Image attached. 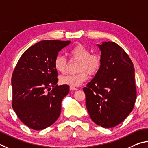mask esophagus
<instances>
[{"label":"esophagus","instance_id":"obj_1","mask_svg":"<svg viewBox=\"0 0 148 148\" xmlns=\"http://www.w3.org/2000/svg\"><path fill=\"white\" fill-rule=\"evenodd\" d=\"M69 88H70V90H72V91H73V90H77V88H75V87H73V86H70Z\"/></svg>","mask_w":148,"mask_h":148}]
</instances>
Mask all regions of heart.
I'll use <instances>...</instances> for the list:
<instances>
[{"instance_id":"obj_1","label":"heart","mask_w":148,"mask_h":148,"mask_svg":"<svg viewBox=\"0 0 148 148\" xmlns=\"http://www.w3.org/2000/svg\"><path fill=\"white\" fill-rule=\"evenodd\" d=\"M71 59L78 60L77 71L75 75H67L60 78V83L76 87L82 84L90 75L97 74L102 65V58L99 53H90V50L82 44H77L69 51ZM54 66L57 71L64 73L67 66V60L61 55H58L54 61Z\"/></svg>"}]
</instances>
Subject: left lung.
<instances>
[{
  "mask_svg": "<svg viewBox=\"0 0 148 148\" xmlns=\"http://www.w3.org/2000/svg\"><path fill=\"white\" fill-rule=\"evenodd\" d=\"M102 65L83 88L90 118L97 125L114 127L133 109L136 98L133 64L126 52L113 41L97 45Z\"/></svg>",
  "mask_w": 148,
  "mask_h": 148,
  "instance_id": "1",
  "label": "left lung"
}]
</instances>
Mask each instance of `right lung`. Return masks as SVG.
<instances>
[{"label":"right lung","mask_w":148,"mask_h":148,"mask_svg":"<svg viewBox=\"0 0 148 148\" xmlns=\"http://www.w3.org/2000/svg\"><path fill=\"white\" fill-rule=\"evenodd\" d=\"M70 43L39 41L23 53L13 72V109L19 120L34 130L51 126L60 114L62 101L68 94L69 87L57 84L54 61L59 51Z\"/></svg>","instance_id":"1"}]
</instances>
